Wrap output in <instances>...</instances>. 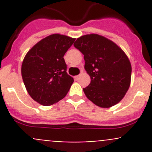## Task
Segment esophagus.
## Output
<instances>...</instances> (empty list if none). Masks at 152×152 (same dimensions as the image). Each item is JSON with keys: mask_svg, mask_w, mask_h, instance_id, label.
<instances>
[{"mask_svg": "<svg viewBox=\"0 0 152 152\" xmlns=\"http://www.w3.org/2000/svg\"><path fill=\"white\" fill-rule=\"evenodd\" d=\"M80 77H81V74H80V75H78V76H75L74 79H75V80L78 81V80H79V79H80Z\"/></svg>", "mask_w": 152, "mask_h": 152, "instance_id": "obj_1", "label": "esophagus"}]
</instances>
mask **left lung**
<instances>
[{"mask_svg":"<svg viewBox=\"0 0 152 152\" xmlns=\"http://www.w3.org/2000/svg\"><path fill=\"white\" fill-rule=\"evenodd\" d=\"M84 54L90 83L84 93L98 107L109 108L123 99L131 83L132 66L125 52L102 35L86 34L73 44Z\"/></svg>","mask_w":152,"mask_h":152,"instance_id":"8db88e82","label":"left lung"}]
</instances>
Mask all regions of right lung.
<instances>
[{
    "label": "right lung",
    "instance_id": "add662e5",
    "mask_svg": "<svg viewBox=\"0 0 152 152\" xmlns=\"http://www.w3.org/2000/svg\"><path fill=\"white\" fill-rule=\"evenodd\" d=\"M75 38L53 34L27 52L21 66L23 81L29 96L39 104L50 106L62 100L73 79L67 73L63 56Z\"/></svg>",
    "mask_w": 152,
    "mask_h": 152
}]
</instances>
